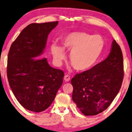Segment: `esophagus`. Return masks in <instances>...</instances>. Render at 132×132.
Returning a JSON list of instances; mask_svg holds the SVG:
<instances>
[{
	"label": "esophagus",
	"mask_w": 132,
	"mask_h": 132,
	"mask_svg": "<svg viewBox=\"0 0 132 132\" xmlns=\"http://www.w3.org/2000/svg\"><path fill=\"white\" fill-rule=\"evenodd\" d=\"M70 76H69V75H67H67H65L64 76V80H65V81H70Z\"/></svg>",
	"instance_id": "1"
}]
</instances>
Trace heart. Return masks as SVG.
<instances>
[{"mask_svg": "<svg viewBox=\"0 0 132 132\" xmlns=\"http://www.w3.org/2000/svg\"><path fill=\"white\" fill-rule=\"evenodd\" d=\"M65 50L70 51V62L77 71L83 72L93 67L99 60L104 49V41L99 35H92L83 32L68 34L63 40ZM56 61L61 62L65 58L64 49L56 45L51 46Z\"/></svg>", "mask_w": 132, "mask_h": 132, "instance_id": "b5f03b06", "label": "heart"}]
</instances>
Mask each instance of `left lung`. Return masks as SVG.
<instances>
[{
  "label": "left lung",
  "instance_id": "obj_1",
  "mask_svg": "<svg viewBox=\"0 0 132 132\" xmlns=\"http://www.w3.org/2000/svg\"><path fill=\"white\" fill-rule=\"evenodd\" d=\"M123 76V54L113 40L105 60L71 79L72 101L85 116L97 115L105 110L117 96Z\"/></svg>",
  "mask_w": 132,
  "mask_h": 132
}]
</instances>
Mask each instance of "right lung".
<instances>
[{
	"instance_id": "right-lung-1",
	"label": "right lung",
	"mask_w": 132,
	"mask_h": 132,
	"mask_svg": "<svg viewBox=\"0 0 132 132\" xmlns=\"http://www.w3.org/2000/svg\"><path fill=\"white\" fill-rule=\"evenodd\" d=\"M58 21L30 24L12 43L7 56L9 86L19 103L35 112L52 104L62 86L64 72L49 65L47 59L39 58L50 32Z\"/></svg>"
}]
</instances>
